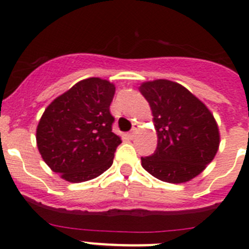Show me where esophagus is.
Instances as JSON below:
<instances>
[{"label": "esophagus", "instance_id": "1", "mask_svg": "<svg viewBox=\"0 0 249 249\" xmlns=\"http://www.w3.org/2000/svg\"><path fill=\"white\" fill-rule=\"evenodd\" d=\"M137 124H135V126H133V128H132V131L131 132H129V137H131V138H133V137H135V136H136V132H137Z\"/></svg>", "mask_w": 249, "mask_h": 249}]
</instances>
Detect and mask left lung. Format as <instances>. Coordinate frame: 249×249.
<instances>
[{
  "instance_id": "obj_1",
  "label": "left lung",
  "mask_w": 249,
  "mask_h": 249,
  "mask_svg": "<svg viewBox=\"0 0 249 249\" xmlns=\"http://www.w3.org/2000/svg\"><path fill=\"white\" fill-rule=\"evenodd\" d=\"M157 131V148L141 157L149 175L168 183L190 181L218 151L219 132L210 109L179 83L156 80L141 85Z\"/></svg>"
}]
</instances>
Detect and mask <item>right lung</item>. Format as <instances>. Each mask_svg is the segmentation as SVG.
Listing matches in <instances>:
<instances>
[{
    "label": "right lung",
    "mask_w": 249,
    "mask_h": 249,
    "mask_svg": "<svg viewBox=\"0 0 249 249\" xmlns=\"http://www.w3.org/2000/svg\"><path fill=\"white\" fill-rule=\"evenodd\" d=\"M116 87L92 77L57 97L37 126V147L47 166L68 182H85L113 163L122 142L112 132L109 112Z\"/></svg>",
    "instance_id": "right-lung-1"
}]
</instances>
